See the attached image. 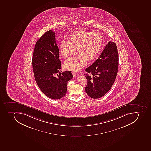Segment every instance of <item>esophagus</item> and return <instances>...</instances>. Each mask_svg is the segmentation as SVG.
Wrapping results in <instances>:
<instances>
[{
    "label": "esophagus",
    "instance_id": "esophagus-1",
    "mask_svg": "<svg viewBox=\"0 0 151 151\" xmlns=\"http://www.w3.org/2000/svg\"><path fill=\"white\" fill-rule=\"evenodd\" d=\"M73 74L74 77H76L78 75V73H77V72H73Z\"/></svg>",
    "mask_w": 151,
    "mask_h": 151
}]
</instances>
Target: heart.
Segmentation results:
<instances>
[{
    "label": "heart",
    "mask_w": 151,
    "mask_h": 151,
    "mask_svg": "<svg viewBox=\"0 0 151 151\" xmlns=\"http://www.w3.org/2000/svg\"><path fill=\"white\" fill-rule=\"evenodd\" d=\"M71 40L64 39L60 44V53L63 58H69L77 49V55L69 58L63 63L65 69L78 71L87 63V60L95 58L99 53L103 37L99 33L79 30L71 34Z\"/></svg>",
    "instance_id": "b5f03b06"
}]
</instances>
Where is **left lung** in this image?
<instances>
[{"label":"left lung","instance_id":"obj_1","mask_svg":"<svg viewBox=\"0 0 151 151\" xmlns=\"http://www.w3.org/2000/svg\"><path fill=\"white\" fill-rule=\"evenodd\" d=\"M118 52L116 44L110 41L99 57L86 69L87 80L85 91L93 99L100 98L111 89L117 76L119 65Z\"/></svg>","mask_w":151,"mask_h":151}]
</instances>
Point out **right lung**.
Returning a JSON list of instances; mask_svg holds the SVG:
<instances>
[{
  "mask_svg": "<svg viewBox=\"0 0 151 151\" xmlns=\"http://www.w3.org/2000/svg\"><path fill=\"white\" fill-rule=\"evenodd\" d=\"M32 63L35 81L45 95L53 99L63 97L73 75L70 71H60L59 48L52 30L45 33L37 41Z\"/></svg>",
  "mask_w": 151,
  "mask_h": 151,
  "instance_id": "1",
  "label": "right lung"
}]
</instances>
